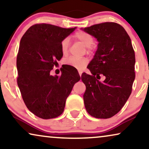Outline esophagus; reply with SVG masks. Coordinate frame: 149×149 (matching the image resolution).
Instances as JSON below:
<instances>
[{"label": "esophagus", "instance_id": "34e87169", "mask_svg": "<svg viewBox=\"0 0 149 149\" xmlns=\"http://www.w3.org/2000/svg\"><path fill=\"white\" fill-rule=\"evenodd\" d=\"M79 75L81 76V74H82V72H81V71H80V70H79Z\"/></svg>", "mask_w": 149, "mask_h": 149}]
</instances>
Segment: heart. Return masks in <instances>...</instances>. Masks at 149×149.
I'll use <instances>...</instances> for the list:
<instances>
[{
    "instance_id": "b5f03b06",
    "label": "heart",
    "mask_w": 149,
    "mask_h": 149,
    "mask_svg": "<svg viewBox=\"0 0 149 149\" xmlns=\"http://www.w3.org/2000/svg\"><path fill=\"white\" fill-rule=\"evenodd\" d=\"M74 37L79 40L85 47L89 49L93 44V38L90 34L85 32H79L75 34ZM69 40L64 39L61 43V50L63 55H66L68 52ZM64 63L66 65H69L78 70H82L87 64V60L85 58H79L77 57L71 56L65 59Z\"/></svg>"
}]
</instances>
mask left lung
Segmentation results:
<instances>
[{
  "mask_svg": "<svg viewBox=\"0 0 149 149\" xmlns=\"http://www.w3.org/2000/svg\"><path fill=\"white\" fill-rule=\"evenodd\" d=\"M97 39V48L83 72L86 86L83 95L85 109L93 117L109 119L125 105L132 93L135 79V53L130 37L121 25L105 22L81 28ZM101 75L105 77L102 82Z\"/></svg>",
  "mask_w": 149,
  "mask_h": 149,
  "instance_id": "obj_1",
  "label": "left lung"
}]
</instances>
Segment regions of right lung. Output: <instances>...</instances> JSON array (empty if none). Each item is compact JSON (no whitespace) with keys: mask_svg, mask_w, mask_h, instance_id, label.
<instances>
[{"mask_svg":"<svg viewBox=\"0 0 149 149\" xmlns=\"http://www.w3.org/2000/svg\"><path fill=\"white\" fill-rule=\"evenodd\" d=\"M75 29L35 24L20 40L17 85L28 110L41 119L56 118L64 112L66 98L81 79L79 72L69 65L62 68L60 77L50 74L57 60L63 56L62 40Z\"/></svg>","mask_w":149,"mask_h":149,"instance_id":"obj_1","label":"right lung"}]
</instances>
